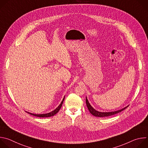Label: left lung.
I'll return each mask as SVG.
<instances>
[{
  "label": "left lung",
  "instance_id": "left-lung-1",
  "mask_svg": "<svg viewBox=\"0 0 148 148\" xmlns=\"http://www.w3.org/2000/svg\"><path fill=\"white\" fill-rule=\"evenodd\" d=\"M86 104H87V107L90 111V112L94 116H97V117H105V116H111L113 115H115L116 114H118L119 112H121V111H122L123 110H124L125 108H127L128 106L126 107L121 110H118V111H112V112H99L97 111L96 110H95L91 105L90 103L87 98L86 97Z\"/></svg>",
  "mask_w": 148,
  "mask_h": 148
}]
</instances>
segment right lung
Wrapping results in <instances>:
<instances>
[{"instance_id":"1","label":"right lung","mask_w":148,"mask_h":148,"mask_svg":"<svg viewBox=\"0 0 148 148\" xmlns=\"http://www.w3.org/2000/svg\"><path fill=\"white\" fill-rule=\"evenodd\" d=\"M64 98H65V96L64 97V98H63L61 102L60 103V104L58 105V107H57L54 110H53V111L50 112H49V113H47V114H32V113H30V112H27V113L30 114V115H33V116H37V117H41V118H45V117H50V116H54L55 114H56L58 111L59 110H60L62 105V103H63V101H64Z\"/></svg>"}]
</instances>
